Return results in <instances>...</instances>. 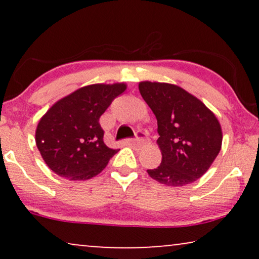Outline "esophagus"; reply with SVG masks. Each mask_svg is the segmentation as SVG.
Wrapping results in <instances>:
<instances>
[{"instance_id":"obj_1","label":"esophagus","mask_w":259,"mask_h":259,"mask_svg":"<svg viewBox=\"0 0 259 259\" xmlns=\"http://www.w3.org/2000/svg\"><path fill=\"white\" fill-rule=\"evenodd\" d=\"M127 143L131 144V145H137V146H140V145H144L148 143V139L146 137H145L144 133L139 132L138 133V137L136 138V139H128L127 140Z\"/></svg>"}]
</instances>
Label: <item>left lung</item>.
<instances>
[{
  "mask_svg": "<svg viewBox=\"0 0 259 259\" xmlns=\"http://www.w3.org/2000/svg\"><path fill=\"white\" fill-rule=\"evenodd\" d=\"M139 92L158 121L161 164L148 176L167 186H184L210 168L222 148V127L215 115L176 84L143 81Z\"/></svg>",
  "mask_w": 259,
  "mask_h": 259,
  "instance_id": "left-lung-1",
  "label": "left lung"
}]
</instances>
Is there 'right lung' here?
Here are the masks:
<instances>
[{
  "mask_svg": "<svg viewBox=\"0 0 259 259\" xmlns=\"http://www.w3.org/2000/svg\"><path fill=\"white\" fill-rule=\"evenodd\" d=\"M126 83H95L56 101L37 123L35 141L56 175L69 180L98 176L118 150L106 146L99 119Z\"/></svg>",
  "mask_w": 259,
  "mask_h": 259,
  "instance_id": "obj_1",
  "label": "right lung"
}]
</instances>
